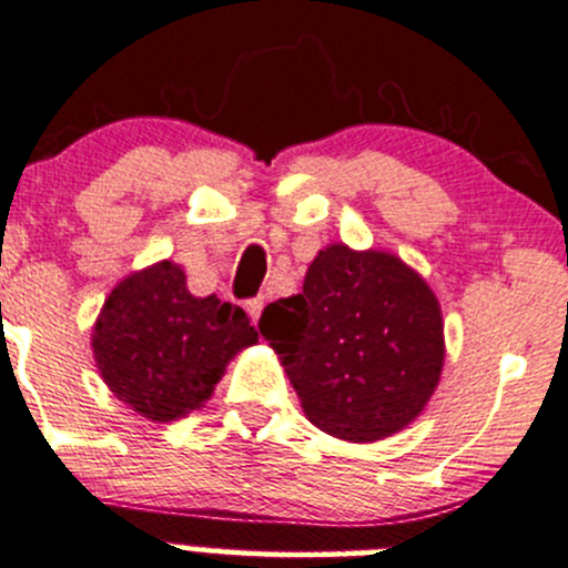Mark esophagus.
<instances>
[{
    "label": "esophagus",
    "instance_id": "esophagus-1",
    "mask_svg": "<svg viewBox=\"0 0 568 568\" xmlns=\"http://www.w3.org/2000/svg\"><path fill=\"white\" fill-rule=\"evenodd\" d=\"M262 308H265V297H254V301H248L245 303V312H248V317H251V323H260V314H262Z\"/></svg>",
    "mask_w": 568,
    "mask_h": 568
}]
</instances>
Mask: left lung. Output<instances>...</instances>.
<instances>
[{"mask_svg":"<svg viewBox=\"0 0 568 568\" xmlns=\"http://www.w3.org/2000/svg\"><path fill=\"white\" fill-rule=\"evenodd\" d=\"M260 331L312 425L378 442L423 414L445 367L439 297L392 251L331 243L303 292L262 312Z\"/></svg>","mask_w":568,"mask_h":568,"instance_id":"8db88e82","label":"left lung"}]
</instances>
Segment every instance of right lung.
<instances>
[{"instance_id": "add662e5", "label": "right lung", "mask_w": 568, "mask_h": 568, "mask_svg": "<svg viewBox=\"0 0 568 568\" xmlns=\"http://www.w3.org/2000/svg\"><path fill=\"white\" fill-rule=\"evenodd\" d=\"M256 342L243 308L217 295L195 297L171 260L112 286L91 334L106 389L151 423H173L204 406L226 364Z\"/></svg>"}]
</instances>
